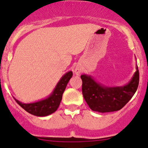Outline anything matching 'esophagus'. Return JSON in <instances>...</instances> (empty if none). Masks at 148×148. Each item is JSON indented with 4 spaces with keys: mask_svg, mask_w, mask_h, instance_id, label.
Instances as JSON below:
<instances>
[{
    "mask_svg": "<svg viewBox=\"0 0 148 148\" xmlns=\"http://www.w3.org/2000/svg\"><path fill=\"white\" fill-rule=\"evenodd\" d=\"M81 72H82V69L80 68V67H76L75 74H77V75H79Z\"/></svg>",
    "mask_w": 148,
    "mask_h": 148,
    "instance_id": "34e87169",
    "label": "esophagus"
}]
</instances>
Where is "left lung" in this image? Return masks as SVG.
I'll use <instances>...</instances> for the list:
<instances>
[{"label":"left lung","instance_id":"left-lung-1","mask_svg":"<svg viewBox=\"0 0 148 148\" xmlns=\"http://www.w3.org/2000/svg\"><path fill=\"white\" fill-rule=\"evenodd\" d=\"M134 74L127 84L122 86L108 87L96 82L91 76L83 74L82 94L85 101L92 110L99 112L118 111L135 95L139 84V70Z\"/></svg>","mask_w":148,"mask_h":148}]
</instances>
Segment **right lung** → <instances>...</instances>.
Here are the masks:
<instances>
[{"mask_svg":"<svg viewBox=\"0 0 148 148\" xmlns=\"http://www.w3.org/2000/svg\"><path fill=\"white\" fill-rule=\"evenodd\" d=\"M73 75L72 71H68L61 78L56 84L53 92L46 99L34 103H22L15 99L16 102L24 109L26 112L33 115L44 117L49 115L56 111L62 99V95L66 86Z\"/></svg>","mask_w":148,"mask_h":148,"instance_id":"right-lung-1","label":"right lung"}]
</instances>
